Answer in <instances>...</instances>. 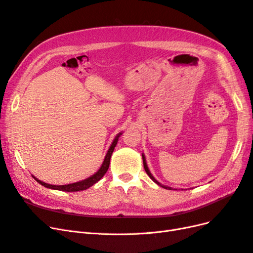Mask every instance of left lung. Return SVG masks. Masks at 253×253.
<instances>
[{
  "mask_svg": "<svg viewBox=\"0 0 253 253\" xmlns=\"http://www.w3.org/2000/svg\"><path fill=\"white\" fill-rule=\"evenodd\" d=\"M142 160H143V168H144V170H145V172H147V174L149 175V177L153 180V181H154V182H156L157 183V185L158 186H162L163 188H165V189H169V190H171V188H169V187H165V186H163V185H160V183L154 178V177H153V175L150 173V171H149V168H148V166H147V163H145V158H144V155L142 154Z\"/></svg>",
  "mask_w": 253,
  "mask_h": 253,
  "instance_id": "left-lung-1",
  "label": "left lung"
}]
</instances>
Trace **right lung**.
Here are the masks:
<instances>
[{"label": "right lung", "instance_id": "right-lung-1", "mask_svg": "<svg viewBox=\"0 0 253 253\" xmlns=\"http://www.w3.org/2000/svg\"><path fill=\"white\" fill-rule=\"evenodd\" d=\"M120 135H121V133L118 134L116 138L114 139V141H113L112 145L110 147L108 153H106L105 158H104V162H103V164H102L100 169H99L98 172L95 173L93 176H90V177H88V178H86V179H84V180H82V181H78V182H75V183H70V185H64V186L48 185V183H45V182L39 180V179L36 178V177H34V178H35L38 182H39L40 185H42V186H44V187L49 188V189H53V190L65 191V192H77V191H83V190L88 189L89 187L95 185V183H96L97 181L100 180V179L103 177V175L106 173V171H108L109 167H110L111 156H112V154H113L115 147H116L117 141H118V137H119Z\"/></svg>", "mask_w": 253, "mask_h": 253}]
</instances>
